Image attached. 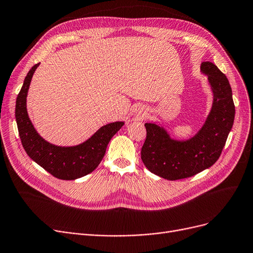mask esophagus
<instances>
[{"instance_id":"1","label":"esophagus","mask_w":253,"mask_h":253,"mask_svg":"<svg viewBox=\"0 0 253 253\" xmlns=\"http://www.w3.org/2000/svg\"><path fill=\"white\" fill-rule=\"evenodd\" d=\"M146 114H147V112H146V110L144 109V108H142V107H138V108H136V111H135V115H136V118L137 119H143V118H145V116H146Z\"/></svg>"}]
</instances>
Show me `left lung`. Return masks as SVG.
Instances as JSON below:
<instances>
[{
    "label": "left lung",
    "instance_id": "obj_1",
    "mask_svg": "<svg viewBox=\"0 0 253 253\" xmlns=\"http://www.w3.org/2000/svg\"><path fill=\"white\" fill-rule=\"evenodd\" d=\"M200 72L208 76L213 104L204 126L186 140L171 138L164 126L145 124L146 139L141 149L145 167L168 180L193 176L219 159L234 125L235 105L226 76L211 62H203Z\"/></svg>",
    "mask_w": 253,
    "mask_h": 253
}]
</instances>
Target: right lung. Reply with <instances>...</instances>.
Here are the masks:
<instances>
[{
    "mask_svg": "<svg viewBox=\"0 0 253 253\" xmlns=\"http://www.w3.org/2000/svg\"><path fill=\"white\" fill-rule=\"evenodd\" d=\"M39 64L29 70L16 97L15 119L22 144L27 155L53 176L65 180L85 176L99 165L111 138L125 125V121L103 126L85 142L75 146H59L47 142L37 133L27 111L29 87Z\"/></svg>",
    "mask_w": 253,
    "mask_h": 253,
    "instance_id": "obj_1",
    "label": "right lung"
}]
</instances>
